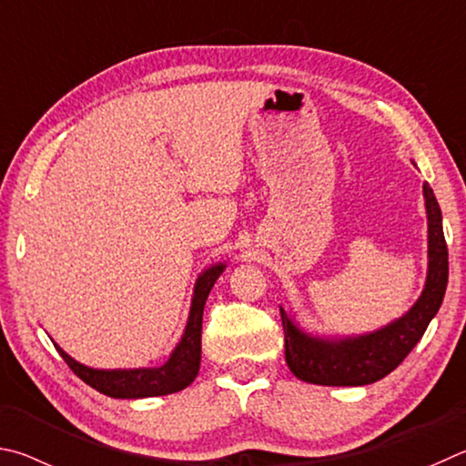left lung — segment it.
I'll list each match as a JSON object with an SVG mask.
<instances>
[{"instance_id": "8db88e82", "label": "left lung", "mask_w": 466, "mask_h": 466, "mask_svg": "<svg viewBox=\"0 0 466 466\" xmlns=\"http://www.w3.org/2000/svg\"><path fill=\"white\" fill-rule=\"evenodd\" d=\"M423 198L428 215V276L420 299L403 317L362 336L319 338L300 329L280 307L284 356L297 379L325 387L370 385L393 372L421 339L442 305L448 284L442 210L428 182L423 184Z\"/></svg>"}]
</instances>
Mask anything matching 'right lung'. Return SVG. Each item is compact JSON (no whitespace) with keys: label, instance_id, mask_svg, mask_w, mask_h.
Returning <instances> with one entry per match:
<instances>
[{"label":"right lung","instance_id":"right-lung-1","mask_svg":"<svg viewBox=\"0 0 466 466\" xmlns=\"http://www.w3.org/2000/svg\"><path fill=\"white\" fill-rule=\"evenodd\" d=\"M225 270V264H212L207 268L198 280L194 284V295L190 305V315H187L186 329L182 339L177 341L174 352L169 354L167 362L157 366V369H128V370H100L92 369L77 362L71 358L63 348L55 344L56 352L67 362L69 369L77 377L100 393L114 399H145V397H159L171 395L177 390L192 385L200 369V338H202V311L207 303L210 289Z\"/></svg>","mask_w":466,"mask_h":466}]
</instances>
